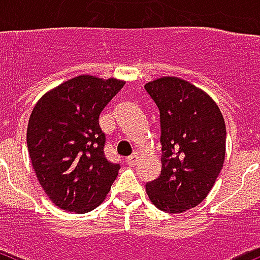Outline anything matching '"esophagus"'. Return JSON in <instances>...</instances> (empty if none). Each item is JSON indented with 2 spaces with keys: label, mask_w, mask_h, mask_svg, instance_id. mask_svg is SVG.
<instances>
[{
  "label": "esophagus",
  "mask_w": 260,
  "mask_h": 260,
  "mask_svg": "<svg viewBox=\"0 0 260 260\" xmlns=\"http://www.w3.org/2000/svg\"><path fill=\"white\" fill-rule=\"evenodd\" d=\"M138 159H139L138 152H134V154L131 155V156H128V158H126V163H128L129 166H135V165L138 163Z\"/></svg>",
  "instance_id": "1"
}]
</instances>
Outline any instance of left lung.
I'll return each instance as SVG.
<instances>
[{
	"instance_id": "left-lung-1",
	"label": "left lung",
	"mask_w": 260,
	"mask_h": 260,
	"mask_svg": "<svg viewBox=\"0 0 260 260\" xmlns=\"http://www.w3.org/2000/svg\"><path fill=\"white\" fill-rule=\"evenodd\" d=\"M159 109L162 170L147 182L151 202L182 213L205 200L225 158V122L212 98L181 78L163 77L144 86Z\"/></svg>"
}]
</instances>
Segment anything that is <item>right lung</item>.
<instances>
[{
    "mask_svg": "<svg viewBox=\"0 0 260 260\" xmlns=\"http://www.w3.org/2000/svg\"><path fill=\"white\" fill-rule=\"evenodd\" d=\"M124 83L79 75L35 105L26 131L30 162L43 190L60 209L86 213L109 193L120 165L105 158L98 118Z\"/></svg>",
    "mask_w": 260,
    "mask_h": 260,
    "instance_id": "right-lung-1",
    "label": "right lung"
}]
</instances>
